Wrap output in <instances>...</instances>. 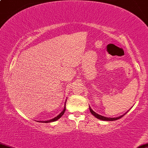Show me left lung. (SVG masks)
I'll use <instances>...</instances> for the list:
<instances>
[{"mask_svg": "<svg viewBox=\"0 0 148 148\" xmlns=\"http://www.w3.org/2000/svg\"><path fill=\"white\" fill-rule=\"evenodd\" d=\"M89 109H90V111L91 114H92L93 115V116H95V118H97V119L99 120H105V121H114V120H118L120 119V118H121L122 117L124 116L125 115L126 113H127L128 111H127V112H125V113H124L123 115H120L119 117H116V118H107V117H105V116H102V115H99V114L96 113V112H95V111H93L92 110V108L89 106Z\"/></svg>", "mask_w": 148, "mask_h": 148, "instance_id": "8db88e82", "label": "left lung"}]
</instances>
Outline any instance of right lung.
<instances>
[{
  "label": "right lung",
  "mask_w": 148,
  "mask_h": 148,
  "mask_svg": "<svg viewBox=\"0 0 148 148\" xmlns=\"http://www.w3.org/2000/svg\"><path fill=\"white\" fill-rule=\"evenodd\" d=\"M65 103H66V100H65V106H64V108H63V111H62V112H60V113L58 115H57V116L55 117L54 118H53V119H51V120H45V121H38V122H41V123H51V122H55V121H56V120H58L59 119V118H61L62 116H63V115L64 114V112H65Z\"/></svg>",
  "instance_id": "right-lung-1"
}]
</instances>
